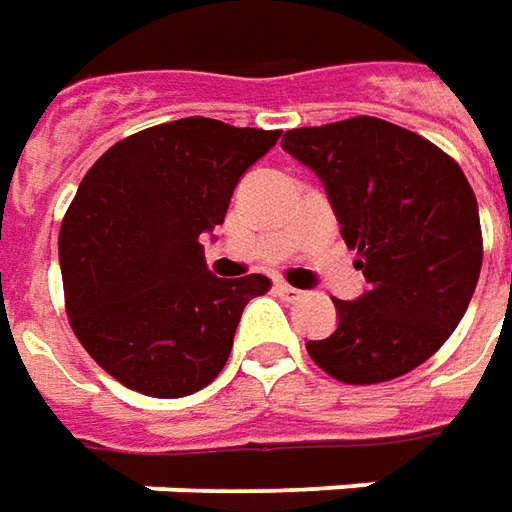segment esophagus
<instances>
[{"label": "esophagus", "mask_w": 512, "mask_h": 512, "mask_svg": "<svg viewBox=\"0 0 512 512\" xmlns=\"http://www.w3.org/2000/svg\"><path fill=\"white\" fill-rule=\"evenodd\" d=\"M276 292L284 298V301H298V298H303V292L290 287L287 281H276Z\"/></svg>", "instance_id": "esophagus-1"}]
</instances>
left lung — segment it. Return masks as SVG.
I'll return each instance as SVG.
<instances>
[{"mask_svg": "<svg viewBox=\"0 0 512 512\" xmlns=\"http://www.w3.org/2000/svg\"><path fill=\"white\" fill-rule=\"evenodd\" d=\"M281 147L326 186L368 290L337 301V329L306 351L345 384H376L432 357L463 320L482 267L474 189L424 136L376 116L295 128Z\"/></svg>", "mask_w": 512, "mask_h": 512, "instance_id": "1", "label": "left lung"}]
</instances>
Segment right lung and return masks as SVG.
I'll return each mask as SVG.
<instances>
[{
    "label": "right lung",
    "mask_w": 512,
    "mask_h": 512,
    "mask_svg": "<svg viewBox=\"0 0 512 512\" xmlns=\"http://www.w3.org/2000/svg\"><path fill=\"white\" fill-rule=\"evenodd\" d=\"M278 136L186 116L116 142L86 172L58 236L63 292L77 340L116 382L181 398L225 368L270 278H217L200 239Z\"/></svg>",
    "instance_id": "obj_1"
}]
</instances>
